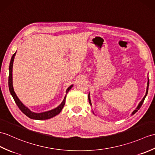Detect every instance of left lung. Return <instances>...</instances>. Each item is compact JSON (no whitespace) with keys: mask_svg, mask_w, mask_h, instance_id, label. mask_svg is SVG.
Wrapping results in <instances>:
<instances>
[{"mask_svg":"<svg viewBox=\"0 0 155 155\" xmlns=\"http://www.w3.org/2000/svg\"><path fill=\"white\" fill-rule=\"evenodd\" d=\"M149 78H148V82H147V91H146V94H145V96L143 97V98L142 99V100L141 102H139V104H138V106H137V107H136V109L133 111L132 112V114H131V116H133V115L134 114H135L137 111L139 109H140V107H141V106H142V104H143V102H144V100H145V98H146V96H147V94H148V89H149ZM88 101H89V103H90V104H91V106H92V103H91V98H90V92H89V94H88ZM94 113V112H93Z\"/></svg>","mask_w":155,"mask_h":155,"instance_id":"left-lung-1","label":"left lung"}]
</instances>
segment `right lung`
<instances>
[{
    "label": "right lung",
    "mask_w": 155,
    "mask_h": 155,
    "mask_svg": "<svg viewBox=\"0 0 155 155\" xmlns=\"http://www.w3.org/2000/svg\"><path fill=\"white\" fill-rule=\"evenodd\" d=\"M16 52L13 54V55L10 60V66H9V77H8V87H9V91L10 94L12 96L13 98L15 101L16 105L18 106L20 110L22 111V112L26 115V116L30 117L31 119H33V120H48L51 117H55L57 115H58L64 106V104H65V100H66V95L64 96V98L63 100V102L61 103L59 106H57L53 110L44 111V112L41 113H35L34 111H31L30 109L26 107L24 104L20 101V100L18 98V97L17 96L16 94L14 92V87H13V81H12V68H13V62L14 59V57L16 55ZM73 86V84L71 85L69 88L67 89L66 91V94H67L68 92H69L71 88Z\"/></svg>",
    "instance_id": "1"
}]
</instances>
